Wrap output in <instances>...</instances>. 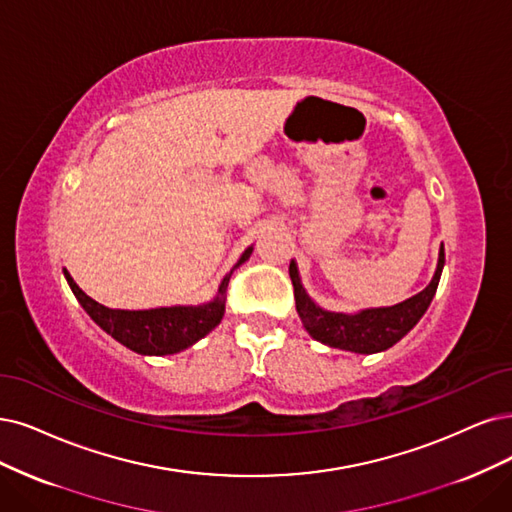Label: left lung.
<instances>
[{
  "label": "left lung",
  "instance_id": "8db88e82",
  "mask_svg": "<svg viewBox=\"0 0 512 512\" xmlns=\"http://www.w3.org/2000/svg\"><path fill=\"white\" fill-rule=\"evenodd\" d=\"M443 266L445 249L441 244L437 270H434V276L424 291L401 301V304L384 308H365L352 314L320 308L306 293L304 285H301L295 259H291L289 276L295 289L297 314L306 331L316 339V342L329 348H339L356 354H375L392 348L396 342H401V339L418 325V320L428 310L434 293H437Z\"/></svg>",
  "mask_w": 512,
  "mask_h": 512
}]
</instances>
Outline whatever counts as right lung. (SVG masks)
Here are the masks:
<instances>
[{
    "label": "right lung",
    "mask_w": 512,
    "mask_h": 512,
    "mask_svg": "<svg viewBox=\"0 0 512 512\" xmlns=\"http://www.w3.org/2000/svg\"><path fill=\"white\" fill-rule=\"evenodd\" d=\"M253 246L246 249L236 266L225 274L217 295L200 306H170V308H151V310H113L99 301L88 297L67 270H63L73 295L78 297L80 306L105 333H109L116 342L130 348L132 352L143 356H166L177 354L194 346L198 339L211 333L225 314V291L227 282L236 268L251 257Z\"/></svg>",
    "instance_id": "1"
}]
</instances>
